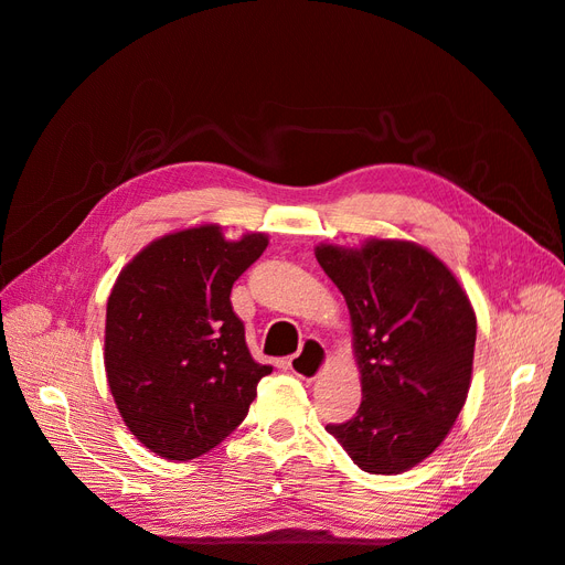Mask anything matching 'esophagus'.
Returning a JSON list of instances; mask_svg holds the SVG:
<instances>
[{
  "instance_id": "34e87169",
  "label": "esophagus",
  "mask_w": 565,
  "mask_h": 565,
  "mask_svg": "<svg viewBox=\"0 0 565 565\" xmlns=\"http://www.w3.org/2000/svg\"><path fill=\"white\" fill-rule=\"evenodd\" d=\"M328 366V351L318 339H307L302 343V351L298 355L288 358V370L307 381H313L326 372Z\"/></svg>"
}]
</instances>
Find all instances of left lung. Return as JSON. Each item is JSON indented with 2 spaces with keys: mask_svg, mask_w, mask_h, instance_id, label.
Instances as JSON below:
<instances>
[{
  "mask_svg": "<svg viewBox=\"0 0 565 565\" xmlns=\"http://www.w3.org/2000/svg\"><path fill=\"white\" fill-rule=\"evenodd\" d=\"M318 265L341 290L353 328L362 402L326 429L362 471L397 476L450 434L471 387L476 311L459 279L406 239L318 244Z\"/></svg>",
  "mask_w": 565,
  "mask_h": 565,
  "instance_id": "8db88e82",
  "label": "left lung"
}]
</instances>
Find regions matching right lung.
Here are the masks:
<instances>
[{"label":"right lung","mask_w":565,"mask_h":565,"mask_svg":"<svg viewBox=\"0 0 565 565\" xmlns=\"http://www.w3.org/2000/svg\"><path fill=\"white\" fill-rule=\"evenodd\" d=\"M265 247V233L226 239L203 224L150 242L121 267L106 307V376L121 420L163 459L222 444L273 372L252 358L231 305Z\"/></svg>","instance_id":"right-lung-1"}]
</instances>
